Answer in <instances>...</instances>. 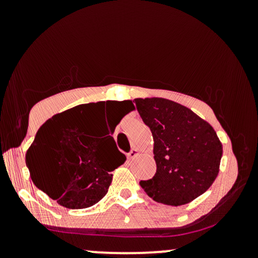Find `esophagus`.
<instances>
[{
  "instance_id": "obj_1",
  "label": "esophagus",
  "mask_w": 258,
  "mask_h": 258,
  "mask_svg": "<svg viewBox=\"0 0 258 258\" xmlns=\"http://www.w3.org/2000/svg\"><path fill=\"white\" fill-rule=\"evenodd\" d=\"M139 155V150L138 149H132L131 152L128 153V155H127V158H128L130 160H132V159H135L136 156H138Z\"/></svg>"
}]
</instances>
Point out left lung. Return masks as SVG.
Here are the masks:
<instances>
[{
    "instance_id": "obj_1",
    "label": "left lung",
    "mask_w": 258,
    "mask_h": 258,
    "mask_svg": "<svg viewBox=\"0 0 258 258\" xmlns=\"http://www.w3.org/2000/svg\"><path fill=\"white\" fill-rule=\"evenodd\" d=\"M142 120L152 131L156 173L141 180L158 203L180 206L204 194L220 172L223 147L214 127L173 100L136 98Z\"/></svg>"
}]
</instances>
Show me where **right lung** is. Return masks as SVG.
<instances>
[{"mask_svg":"<svg viewBox=\"0 0 258 258\" xmlns=\"http://www.w3.org/2000/svg\"><path fill=\"white\" fill-rule=\"evenodd\" d=\"M117 103L120 110L111 115L109 131L103 138H98L97 130L105 102L74 106L55 114L38 128L26 152V166L34 184L59 205L86 209L108 193L111 172L126 161L109 135L126 114L135 110L132 100Z\"/></svg>","mask_w":258,"mask_h":258,"instance_id":"right-lung-1","label":"right lung"}]
</instances>
